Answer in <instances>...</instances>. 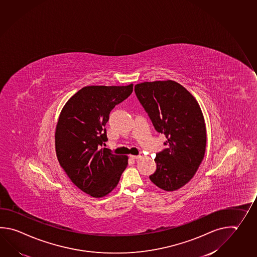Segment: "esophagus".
I'll list each match as a JSON object with an SVG mask.
<instances>
[{
	"instance_id": "obj_1",
	"label": "esophagus",
	"mask_w": 257,
	"mask_h": 257,
	"mask_svg": "<svg viewBox=\"0 0 257 257\" xmlns=\"http://www.w3.org/2000/svg\"><path fill=\"white\" fill-rule=\"evenodd\" d=\"M130 157L131 158H133V159H139V158H141L142 156L141 155H137V156H130Z\"/></svg>"
}]
</instances>
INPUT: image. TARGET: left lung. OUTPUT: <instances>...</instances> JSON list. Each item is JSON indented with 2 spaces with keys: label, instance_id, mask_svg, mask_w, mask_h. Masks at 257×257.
Segmentation results:
<instances>
[{
  "label": "left lung",
  "instance_id": "1",
  "mask_svg": "<svg viewBox=\"0 0 257 257\" xmlns=\"http://www.w3.org/2000/svg\"><path fill=\"white\" fill-rule=\"evenodd\" d=\"M135 91L156 130L168 139L167 148L156 156L157 170L150 180L166 191L180 189L204 158L207 132L199 104L174 80L137 84Z\"/></svg>",
  "mask_w": 257,
  "mask_h": 257
}]
</instances>
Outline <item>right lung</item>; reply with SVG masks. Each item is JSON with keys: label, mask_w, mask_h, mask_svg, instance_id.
Returning a JSON list of instances; mask_svg holds the SVG:
<instances>
[{"label": "right lung", "mask_w": 257, "mask_h": 257, "mask_svg": "<svg viewBox=\"0 0 257 257\" xmlns=\"http://www.w3.org/2000/svg\"><path fill=\"white\" fill-rule=\"evenodd\" d=\"M133 86L84 87L64 105L58 117V162L70 180L93 198L111 192L128 165L127 156L100 147L108 140L104 126L110 110L131 95Z\"/></svg>", "instance_id": "1"}]
</instances>
